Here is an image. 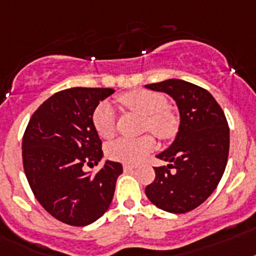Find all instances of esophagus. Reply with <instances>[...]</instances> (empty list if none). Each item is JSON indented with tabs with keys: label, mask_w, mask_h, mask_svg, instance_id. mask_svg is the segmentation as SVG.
<instances>
[{
	"label": "esophagus",
	"mask_w": 256,
	"mask_h": 256,
	"mask_svg": "<svg viewBox=\"0 0 256 256\" xmlns=\"http://www.w3.org/2000/svg\"><path fill=\"white\" fill-rule=\"evenodd\" d=\"M135 170L134 166H130V164H124V172H132Z\"/></svg>",
	"instance_id": "1"
}]
</instances>
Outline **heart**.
Instances as JSON below:
<instances>
[{
	"label": "heart",
	"mask_w": 256,
	"mask_h": 256,
	"mask_svg": "<svg viewBox=\"0 0 256 256\" xmlns=\"http://www.w3.org/2000/svg\"><path fill=\"white\" fill-rule=\"evenodd\" d=\"M120 102L144 117V128H150L162 139H170L176 134L178 128V117L167 109V100L160 93L150 90H132L120 97ZM92 124L96 132L104 139H109L116 132V113L108 102L100 104L92 116ZM155 147V139L151 135L140 138H120L109 143L105 148L106 156L112 160L126 164L140 162L148 151Z\"/></svg>",
	"instance_id": "heart-1"
}]
</instances>
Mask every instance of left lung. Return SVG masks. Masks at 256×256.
Masks as SVG:
<instances>
[{"mask_svg": "<svg viewBox=\"0 0 256 256\" xmlns=\"http://www.w3.org/2000/svg\"><path fill=\"white\" fill-rule=\"evenodd\" d=\"M146 88L171 96L180 113L175 140L156 155L168 164L154 168L146 196L162 210L186 213L210 196L225 172L229 124L214 97L192 82L170 78Z\"/></svg>", "mask_w": 256, "mask_h": 256, "instance_id": "1", "label": "left lung"}]
</instances>
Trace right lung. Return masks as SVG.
I'll use <instances>...</instances> for the list:
<instances>
[{"mask_svg":"<svg viewBox=\"0 0 256 256\" xmlns=\"http://www.w3.org/2000/svg\"><path fill=\"white\" fill-rule=\"evenodd\" d=\"M112 88H70L36 109L22 140L24 170L42 206L56 220L86 226L108 210L122 164L106 160L96 175L84 171L102 159L101 139L92 124L100 101Z\"/></svg>","mask_w":256,"mask_h":256,"instance_id":"add662e5","label":"right lung"}]
</instances>
